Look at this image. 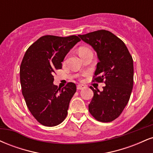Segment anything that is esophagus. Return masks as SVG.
Here are the masks:
<instances>
[{
	"instance_id": "1",
	"label": "esophagus",
	"mask_w": 153,
	"mask_h": 153,
	"mask_svg": "<svg viewBox=\"0 0 153 153\" xmlns=\"http://www.w3.org/2000/svg\"><path fill=\"white\" fill-rule=\"evenodd\" d=\"M85 88V85H82V84H78V85H77V89H78V90H82V89Z\"/></svg>"
}]
</instances>
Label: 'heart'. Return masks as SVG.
<instances>
[{"label": "heart", "mask_w": 153, "mask_h": 153, "mask_svg": "<svg viewBox=\"0 0 153 153\" xmlns=\"http://www.w3.org/2000/svg\"><path fill=\"white\" fill-rule=\"evenodd\" d=\"M89 50V49L86 48V47H81V48L79 49V52H83V51H85V50Z\"/></svg>", "instance_id": "obj_1"}]
</instances>
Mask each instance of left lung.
Returning <instances> with one entry per match:
<instances>
[{
	"label": "left lung",
	"mask_w": 153,
	"mask_h": 153,
	"mask_svg": "<svg viewBox=\"0 0 153 153\" xmlns=\"http://www.w3.org/2000/svg\"><path fill=\"white\" fill-rule=\"evenodd\" d=\"M78 36L97 53L99 62L94 81L106 84L103 91L90 87L94 97L88 105L89 112L99 122H112L122 114L130 98L134 80L132 57L122 40L108 31Z\"/></svg>",
	"instance_id": "left-lung-1"
}]
</instances>
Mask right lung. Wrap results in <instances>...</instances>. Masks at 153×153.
<instances>
[{"instance_id": "right-lung-1", "label": "right lung", "mask_w": 153, "mask_h": 153, "mask_svg": "<svg viewBox=\"0 0 153 153\" xmlns=\"http://www.w3.org/2000/svg\"><path fill=\"white\" fill-rule=\"evenodd\" d=\"M80 39L46 35L26 50L20 67L22 94L31 114L41 124L54 127L66 118L76 85L68 82L62 88L53 84L56 70L62 68L66 54Z\"/></svg>"}]
</instances>
